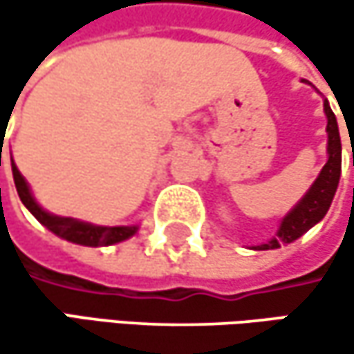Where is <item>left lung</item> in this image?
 Returning <instances> with one entry per match:
<instances>
[{
    "label": "left lung",
    "instance_id": "obj_1",
    "mask_svg": "<svg viewBox=\"0 0 354 354\" xmlns=\"http://www.w3.org/2000/svg\"><path fill=\"white\" fill-rule=\"evenodd\" d=\"M324 110H326V116H328V127H326V131H328V162L322 168L318 180L308 190V194L283 219L277 236L270 242L260 244L254 250H274V248H281V244H291L297 238H301L310 227H314L319 219H324V215L328 213L330 203H332L334 192H336V186H338V180H340L342 156H340V133H338L336 116H334L332 108L328 106V100L324 102Z\"/></svg>",
    "mask_w": 354,
    "mask_h": 354
}]
</instances>
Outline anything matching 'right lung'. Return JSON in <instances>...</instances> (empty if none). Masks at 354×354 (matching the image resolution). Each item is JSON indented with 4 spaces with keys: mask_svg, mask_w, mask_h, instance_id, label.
<instances>
[{
    "mask_svg": "<svg viewBox=\"0 0 354 354\" xmlns=\"http://www.w3.org/2000/svg\"><path fill=\"white\" fill-rule=\"evenodd\" d=\"M1 160V149H0ZM12 172H14V182H16V190L20 201L26 205V209L35 215L36 219L50 230L53 234H57L59 238L73 242V244H82V246H110V244H118L127 238H131L137 232V225H124V227H100V225H92L86 221H77L71 217H57L46 213L42 207H38L30 188L26 184L24 176L20 174V170L16 168L14 160H12Z\"/></svg>",
    "mask_w": 354,
    "mask_h": 354,
    "instance_id": "1",
    "label": "right lung"
}]
</instances>
